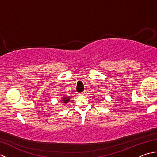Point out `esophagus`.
<instances>
[{
	"mask_svg": "<svg viewBox=\"0 0 157 157\" xmlns=\"http://www.w3.org/2000/svg\"><path fill=\"white\" fill-rule=\"evenodd\" d=\"M86 94H87V91H86V90H84V92H82L80 94H81V95H86Z\"/></svg>",
	"mask_w": 157,
	"mask_h": 157,
	"instance_id": "esophagus-1",
	"label": "esophagus"
}]
</instances>
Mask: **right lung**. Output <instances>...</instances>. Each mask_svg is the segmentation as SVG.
Instances as JSON below:
<instances>
[{
	"label": "right lung",
	"mask_w": 157,
	"mask_h": 157,
	"mask_svg": "<svg viewBox=\"0 0 157 157\" xmlns=\"http://www.w3.org/2000/svg\"><path fill=\"white\" fill-rule=\"evenodd\" d=\"M70 101V97L69 96H63L61 98V102L63 105H65L67 103H68Z\"/></svg>",
	"instance_id": "obj_1"
}]
</instances>
